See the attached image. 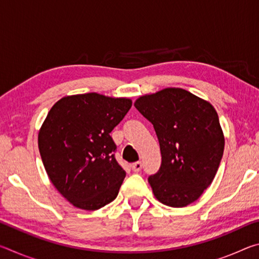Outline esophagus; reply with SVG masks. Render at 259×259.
Instances as JSON below:
<instances>
[{"mask_svg":"<svg viewBox=\"0 0 259 259\" xmlns=\"http://www.w3.org/2000/svg\"><path fill=\"white\" fill-rule=\"evenodd\" d=\"M142 168H143V164H142V162H135V163H133L131 164V169H133V171H135V172H139L140 170H142Z\"/></svg>","mask_w":259,"mask_h":259,"instance_id":"34e87169","label":"esophagus"}]
</instances>
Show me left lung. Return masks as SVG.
<instances>
[{"label":"left lung","instance_id":"left-lung-1","mask_svg":"<svg viewBox=\"0 0 259 259\" xmlns=\"http://www.w3.org/2000/svg\"><path fill=\"white\" fill-rule=\"evenodd\" d=\"M135 107L154 126L161 166L148 177L155 198L172 208L198 200L212 183L225 138L216 109L181 88L144 95Z\"/></svg>","mask_w":259,"mask_h":259}]
</instances>
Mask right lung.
Masks as SVG:
<instances>
[{
  "mask_svg": "<svg viewBox=\"0 0 259 259\" xmlns=\"http://www.w3.org/2000/svg\"><path fill=\"white\" fill-rule=\"evenodd\" d=\"M133 105L96 93L66 96L48 113L38 150L51 183L74 207L97 210L119 194L125 171L117 163L112 130Z\"/></svg>",
  "mask_w": 259,
  "mask_h": 259,
  "instance_id": "1",
  "label": "right lung"
}]
</instances>
